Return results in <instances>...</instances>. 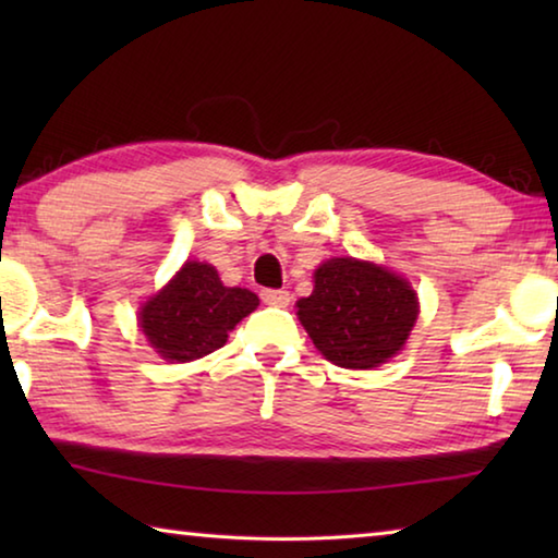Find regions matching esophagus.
Listing matches in <instances>:
<instances>
[{
	"label": "esophagus",
	"instance_id": "obj_1",
	"mask_svg": "<svg viewBox=\"0 0 558 558\" xmlns=\"http://www.w3.org/2000/svg\"><path fill=\"white\" fill-rule=\"evenodd\" d=\"M260 300L266 302V305L270 307H288L290 305V292L288 290H263L260 292Z\"/></svg>",
	"mask_w": 558,
	"mask_h": 558
}]
</instances>
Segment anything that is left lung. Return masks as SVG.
<instances>
[{
  "label": "left lung",
  "mask_w": 558,
  "mask_h": 558,
  "mask_svg": "<svg viewBox=\"0 0 558 558\" xmlns=\"http://www.w3.org/2000/svg\"><path fill=\"white\" fill-rule=\"evenodd\" d=\"M298 319L317 352L344 369H374L399 354L418 319V295L399 272L369 260L329 258Z\"/></svg>",
  "instance_id": "obj_1"
}]
</instances>
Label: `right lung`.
Instances as JSON below:
<instances>
[{
    "label": "right lung",
    "instance_id": "add662e5",
    "mask_svg": "<svg viewBox=\"0 0 558 558\" xmlns=\"http://www.w3.org/2000/svg\"><path fill=\"white\" fill-rule=\"evenodd\" d=\"M256 307V292L226 288L209 263L186 260L140 307V327L149 347L167 362H194L221 349L231 329Z\"/></svg>",
    "mask_w": 558,
    "mask_h": 558
}]
</instances>
